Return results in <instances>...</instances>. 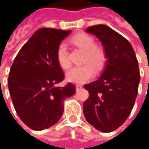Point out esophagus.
I'll return each mask as SVG.
<instances>
[{
    "label": "esophagus",
    "instance_id": "1",
    "mask_svg": "<svg viewBox=\"0 0 149 149\" xmlns=\"http://www.w3.org/2000/svg\"><path fill=\"white\" fill-rule=\"evenodd\" d=\"M82 86H83L82 85H80V84H77V85H76V89H77V90H79V89H80Z\"/></svg>",
    "mask_w": 149,
    "mask_h": 149
}]
</instances>
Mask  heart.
Wrapping results in <instances>:
<instances>
[{
	"mask_svg": "<svg viewBox=\"0 0 149 149\" xmlns=\"http://www.w3.org/2000/svg\"><path fill=\"white\" fill-rule=\"evenodd\" d=\"M70 42L84 51L81 60V63H84V64L70 70L66 73V78L70 82L82 84L93 77V67L100 70L104 66L107 59L106 52L103 47L94 45V40L92 36L84 33H77L71 37ZM56 60L63 69L66 70L70 67L67 49L63 43H61L57 47Z\"/></svg>",
	"mask_w": 149,
	"mask_h": 149,
	"instance_id": "obj_1",
	"label": "heart"
}]
</instances>
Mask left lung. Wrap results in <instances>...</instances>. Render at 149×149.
Instances as JSON below:
<instances>
[{
	"instance_id": "left-lung-1",
	"label": "left lung",
	"mask_w": 149,
	"mask_h": 149,
	"mask_svg": "<svg viewBox=\"0 0 149 149\" xmlns=\"http://www.w3.org/2000/svg\"><path fill=\"white\" fill-rule=\"evenodd\" d=\"M86 31L101 40L107 60L100 78L85 85L89 97L83 113L95 129L110 132L125 122L134 106L141 79L139 64L130 42L110 27L97 24Z\"/></svg>"
}]
</instances>
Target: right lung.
<instances>
[{"label": "right lung", "instance_id": "add662e5", "mask_svg": "<svg viewBox=\"0 0 149 149\" xmlns=\"http://www.w3.org/2000/svg\"><path fill=\"white\" fill-rule=\"evenodd\" d=\"M71 31L41 28L23 46L10 68L8 90L20 119L31 129L42 131L56 124L63 101L75 93L71 83L57 86L64 74L56 50Z\"/></svg>", "mask_w": 149, "mask_h": 149}]
</instances>
